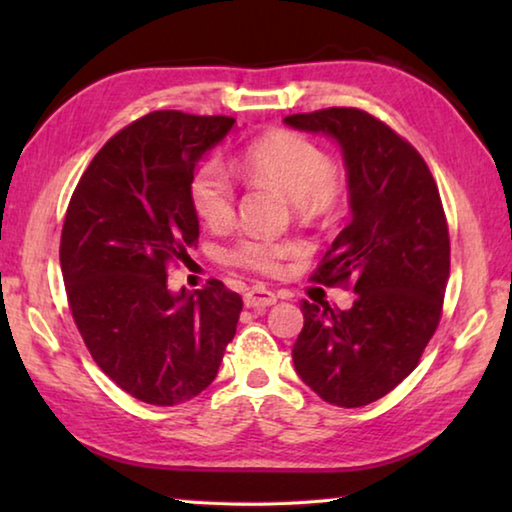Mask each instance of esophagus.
Here are the masks:
<instances>
[{
  "mask_svg": "<svg viewBox=\"0 0 512 512\" xmlns=\"http://www.w3.org/2000/svg\"><path fill=\"white\" fill-rule=\"evenodd\" d=\"M277 302V296L273 291H266V289H250L246 296H244V305L248 309H266L271 307Z\"/></svg>",
  "mask_w": 512,
  "mask_h": 512,
  "instance_id": "34e87169",
  "label": "esophagus"
}]
</instances>
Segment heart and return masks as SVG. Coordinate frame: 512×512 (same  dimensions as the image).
Wrapping results in <instances>:
<instances>
[{"label":"heart","mask_w":512,"mask_h":512,"mask_svg":"<svg viewBox=\"0 0 512 512\" xmlns=\"http://www.w3.org/2000/svg\"><path fill=\"white\" fill-rule=\"evenodd\" d=\"M241 169L255 183L273 185L287 194L302 216L329 210L341 192L339 176L325 151L296 133L277 131L259 137L241 155ZM189 201L198 219L210 228H221L235 216V187L219 160H207L194 171ZM296 253V241L244 237L225 257L250 271L277 273L284 259Z\"/></svg>","instance_id":"heart-1"}]
</instances>
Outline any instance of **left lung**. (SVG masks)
<instances>
[{
  "label": "left lung",
  "mask_w": 512,
  "mask_h": 512,
  "mask_svg": "<svg viewBox=\"0 0 512 512\" xmlns=\"http://www.w3.org/2000/svg\"><path fill=\"white\" fill-rule=\"evenodd\" d=\"M284 124L339 144L352 219L314 280L357 293L345 311L302 300L293 366L325 402L357 409L409 377L436 332L449 280L443 203L420 153L368 112L327 108Z\"/></svg>",
  "instance_id": "8db88e82"
}]
</instances>
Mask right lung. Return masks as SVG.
I'll return each instance as SVG.
<instances>
[{
	"mask_svg": "<svg viewBox=\"0 0 512 512\" xmlns=\"http://www.w3.org/2000/svg\"><path fill=\"white\" fill-rule=\"evenodd\" d=\"M232 128V117L155 110L94 155L67 207L60 268L76 327L97 366L146 404L203 393L237 332L239 293L167 282L198 241L189 180Z\"/></svg>",
	"mask_w": 512,
	"mask_h": 512,
	"instance_id": "add662e5",
	"label": "right lung"
}]
</instances>
